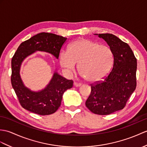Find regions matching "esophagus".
<instances>
[{
  "mask_svg": "<svg viewBox=\"0 0 147 147\" xmlns=\"http://www.w3.org/2000/svg\"><path fill=\"white\" fill-rule=\"evenodd\" d=\"M81 83H76V82H74V86L75 87H79L81 86Z\"/></svg>",
  "mask_w": 147,
  "mask_h": 147,
  "instance_id": "1",
  "label": "esophagus"
}]
</instances>
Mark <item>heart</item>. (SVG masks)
<instances>
[{
    "label": "heart",
    "instance_id": "obj_1",
    "mask_svg": "<svg viewBox=\"0 0 147 147\" xmlns=\"http://www.w3.org/2000/svg\"><path fill=\"white\" fill-rule=\"evenodd\" d=\"M114 56L110 47L87 39L71 42L67 50L59 54L60 66L67 74L74 72L78 63L82 77L90 83L103 80L111 69Z\"/></svg>",
    "mask_w": 147,
    "mask_h": 147
}]
</instances>
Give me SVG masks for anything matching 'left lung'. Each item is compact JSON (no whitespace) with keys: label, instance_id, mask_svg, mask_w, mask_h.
Wrapping results in <instances>:
<instances>
[{"label":"left lung","instance_id":"left-lung-1","mask_svg":"<svg viewBox=\"0 0 147 147\" xmlns=\"http://www.w3.org/2000/svg\"><path fill=\"white\" fill-rule=\"evenodd\" d=\"M107 42L113 53L111 71L105 80L91 84L86 106L94 114L107 115L121 110L135 90L137 62L127 43L111 34H94Z\"/></svg>","mask_w":147,"mask_h":147}]
</instances>
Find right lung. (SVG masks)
I'll return each mask as SVG.
<instances>
[{"instance_id": "right-lung-1", "label": "right lung", "mask_w": 147, "mask_h": 147, "mask_svg": "<svg viewBox=\"0 0 147 147\" xmlns=\"http://www.w3.org/2000/svg\"><path fill=\"white\" fill-rule=\"evenodd\" d=\"M66 40L53 33L41 32L22 42L17 49L11 61V83L20 105L26 110L40 115L53 114L61 106L64 92L73 87L72 80H67L56 71L44 89L34 91L25 86L20 75V66L27 57L36 51H42L58 59Z\"/></svg>"}]
</instances>
